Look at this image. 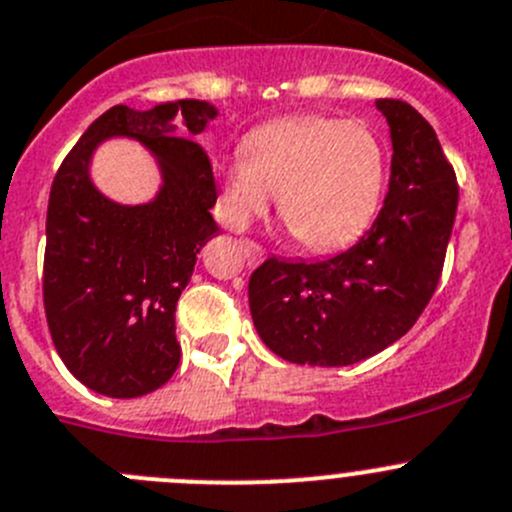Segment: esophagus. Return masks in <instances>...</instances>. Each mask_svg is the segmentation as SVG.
I'll use <instances>...</instances> for the list:
<instances>
[{
  "label": "esophagus",
  "instance_id": "obj_1",
  "mask_svg": "<svg viewBox=\"0 0 512 512\" xmlns=\"http://www.w3.org/2000/svg\"><path fill=\"white\" fill-rule=\"evenodd\" d=\"M243 251H246L248 264H259V261L266 256L264 248H261L256 241H251V238H246V241H243Z\"/></svg>",
  "mask_w": 512,
  "mask_h": 512
}]
</instances>
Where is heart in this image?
Listing matches in <instances>:
<instances>
[{"mask_svg": "<svg viewBox=\"0 0 512 512\" xmlns=\"http://www.w3.org/2000/svg\"><path fill=\"white\" fill-rule=\"evenodd\" d=\"M241 153L218 170L221 213L233 228L264 216L274 193L291 236L329 251L352 241L382 198L384 148L364 123L279 120L248 133Z\"/></svg>", "mask_w": 512, "mask_h": 512, "instance_id": "obj_1", "label": "heart"}]
</instances>
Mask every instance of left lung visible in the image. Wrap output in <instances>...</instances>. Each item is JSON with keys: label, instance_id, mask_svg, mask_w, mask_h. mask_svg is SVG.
Instances as JSON below:
<instances>
[{"label": "left lung", "instance_id": "8db88e82", "mask_svg": "<svg viewBox=\"0 0 512 512\" xmlns=\"http://www.w3.org/2000/svg\"><path fill=\"white\" fill-rule=\"evenodd\" d=\"M377 107L392 130V170L372 228L321 261L266 259L248 279L256 332L281 359L347 367L410 332L430 304L457 213L455 168L405 100Z\"/></svg>", "mask_w": 512, "mask_h": 512}]
</instances>
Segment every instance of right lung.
Listing matches in <instances>:
<instances>
[{
	"mask_svg": "<svg viewBox=\"0 0 512 512\" xmlns=\"http://www.w3.org/2000/svg\"><path fill=\"white\" fill-rule=\"evenodd\" d=\"M213 115L201 100L145 113L110 107L52 180L42 271L47 326L65 367L105 397L148 394L178 369L175 304L196 256L221 228L211 216L218 198L211 158L177 128L198 135ZM110 134L138 137L159 155L166 183L148 207H118L89 183L91 150Z\"/></svg>",
	"mask_w": 512,
	"mask_h": 512,
	"instance_id": "1",
	"label": "right lung"
}]
</instances>
